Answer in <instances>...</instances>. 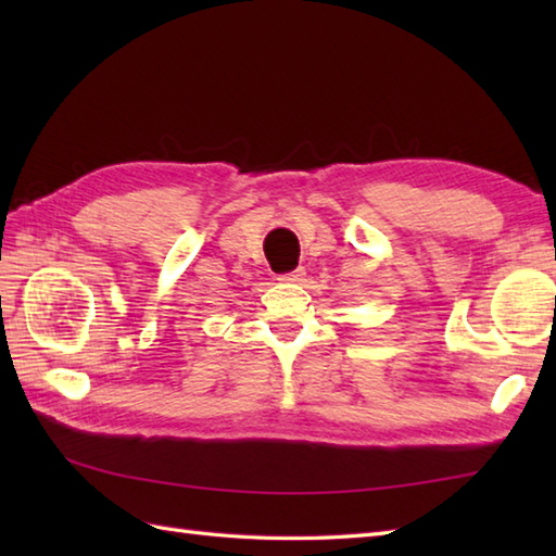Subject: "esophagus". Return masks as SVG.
<instances>
[{
	"label": "esophagus",
	"instance_id": "obj_1",
	"mask_svg": "<svg viewBox=\"0 0 556 556\" xmlns=\"http://www.w3.org/2000/svg\"><path fill=\"white\" fill-rule=\"evenodd\" d=\"M303 275H305L303 269H293V271H287V275H281L279 279L281 281H303Z\"/></svg>",
	"mask_w": 556,
	"mask_h": 556
}]
</instances>
